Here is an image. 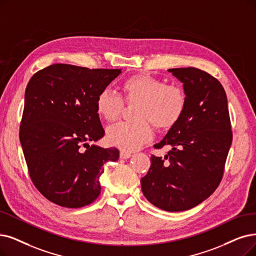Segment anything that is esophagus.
Returning a JSON list of instances; mask_svg holds the SVG:
<instances>
[{"label": "esophagus", "instance_id": "obj_1", "mask_svg": "<svg viewBox=\"0 0 256 256\" xmlns=\"http://www.w3.org/2000/svg\"><path fill=\"white\" fill-rule=\"evenodd\" d=\"M130 156H131V152L120 151V158H124V160H126V158H129Z\"/></svg>", "mask_w": 256, "mask_h": 256}]
</instances>
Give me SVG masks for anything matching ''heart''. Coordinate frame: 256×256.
Listing matches in <instances>:
<instances>
[{"mask_svg":"<svg viewBox=\"0 0 256 256\" xmlns=\"http://www.w3.org/2000/svg\"><path fill=\"white\" fill-rule=\"evenodd\" d=\"M127 103H138L134 122H122L107 131L109 144L122 151H134L152 138L151 124L160 130L174 127L185 114L187 96L180 85L147 74L127 78L122 83ZM96 110L107 122L116 120L124 108L122 98L110 88L102 89L96 96Z\"/></svg>","mask_w":256,"mask_h":256,"instance_id":"b5f03b06","label":"heart"}]
</instances>
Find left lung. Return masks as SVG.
<instances>
[{
	"mask_svg": "<svg viewBox=\"0 0 256 256\" xmlns=\"http://www.w3.org/2000/svg\"><path fill=\"white\" fill-rule=\"evenodd\" d=\"M187 96L185 114L154 148L170 146L140 178L142 191L156 207L178 212L208 198L218 187L232 142L227 96L220 82L200 69L172 68Z\"/></svg>",
	"mask_w": 256,
	"mask_h": 256,
	"instance_id": "1",
	"label": "left lung"
}]
</instances>
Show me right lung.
<instances>
[{"instance_id":"1","label":"right lung","mask_w":256,"mask_h":256,"mask_svg":"<svg viewBox=\"0 0 256 256\" xmlns=\"http://www.w3.org/2000/svg\"><path fill=\"white\" fill-rule=\"evenodd\" d=\"M120 74L54 64L28 82L20 142L34 185L58 206L80 208L94 202L104 165L120 156L114 147L88 144L105 134L96 100Z\"/></svg>"}]
</instances>
